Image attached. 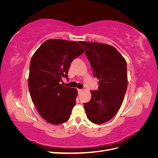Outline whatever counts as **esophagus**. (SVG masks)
<instances>
[{"instance_id":"esophagus-1","label":"esophagus","mask_w":158,"mask_h":158,"mask_svg":"<svg viewBox=\"0 0 158 158\" xmlns=\"http://www.w3.org/2000/svg\"><path fill=\"white\" fill-rule=\"evenodd\" d=\"M82 91H83L82 89H78V94H79L82 93Z\"/></svg>"}]
</instances>
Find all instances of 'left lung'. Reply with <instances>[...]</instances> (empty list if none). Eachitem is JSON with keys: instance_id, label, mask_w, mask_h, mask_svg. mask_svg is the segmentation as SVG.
I'll use <instances>...</instances> for the list:
<instances>
[{"instance_id": "8db88e82", "label": "left lung", "mask_w": 158, "mask_h": 158, "mask_svg": "<svg viewBox=\"0 0 158 158\" xmlns=\"http://www.w3.org/2000/svg\"><path fill=\"white\" fill-rule=\"evenodd\" d=\"M93 75L99 80L98 90L84 103L89 120L95 124L107 122L115 115L123 102L128 85L127 62L114 47L102 43L80 41Z\"/></svg>"}]
</instances>
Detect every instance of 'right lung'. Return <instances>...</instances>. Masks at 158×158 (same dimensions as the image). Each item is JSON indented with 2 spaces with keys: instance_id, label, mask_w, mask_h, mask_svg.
I'll return each instance as SVG.
<instances>
[{
  "instance_id": "right-lung-1",
  "label": "right lung",
  "mask_w": 158,
  "mask_h": 158,
  "mask_svg": "<svg viewBox=\"0 0 158 158\" xmlns=\"http://www.w3.org/2000/svg\"><path fill=\"white\" fill-rule=\"evenodd\" d=\"M84 52L78 42L45 41L33 54L28 78L31 98L41 117L52 125L67 121L76 105L77 89L63 86L73 60Z\"/></svg>"
}]
</instances>
